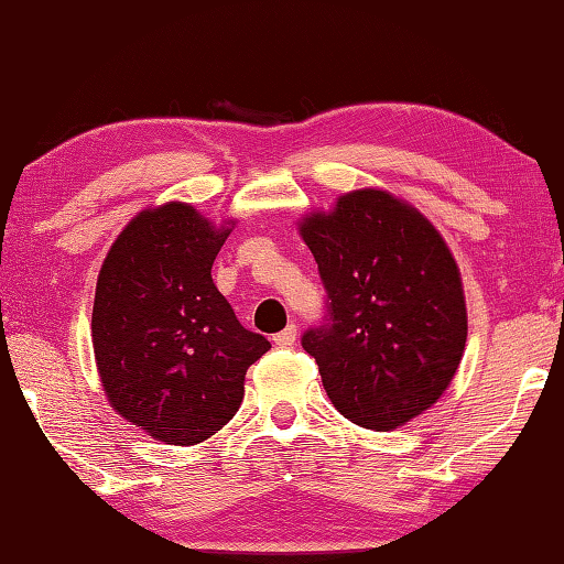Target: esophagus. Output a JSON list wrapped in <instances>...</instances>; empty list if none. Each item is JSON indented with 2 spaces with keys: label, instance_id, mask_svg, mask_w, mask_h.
Returning a JSON list of instances; mask_svg holds the SVG:
<instances>
[{
  "label": "esophagus",
  "instance_id": "esophagus-1",
  "mask_svg": "<svg viewBox=\"0 0 564 564\" xmlns=\"http://www.w3.org/2000/svg\"><path fill=\"white\" fill-rule=\"evenodd\" d=\"M295 338H299V326H295V323H289V326H285L281 333H275L273 343L279 348H291L293 343H295Z\"/></svg>",
  "mask_w": 564,
  "mask_h": 564
}]
</instances>
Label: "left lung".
<instances>
[{"mask_svg":"<svg viewBox=\"0 0 564 564\" xmlns=\"http://www.w3.org/2000/svg\"><path fill=\"white\" fill-rule=\"evenodd\" d=\"M301 236L328 293L326 316L301 343L328 398L370 431L408 423L443 395L465 350L451 248L423 214L378 188L305 216Z\"/></svg>","mask_w":564,"mask_h":564,"instance_id":"obj_1","label":"left lung"}]
</instances>
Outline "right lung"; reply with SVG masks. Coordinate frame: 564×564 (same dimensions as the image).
Returning a JSON list of instances; mask_svg holds the SVG:
<instances>
[{"mask_svg":"<svg viewBox=\"0 0 564 564\" xmlns=\"http://www.w3.org/2000/svg\"><path fill=\"white\" fill-rule=\"evenodd\" d=\"M231 228L194 206L147 208L104 259L91 343L111 408L166 445H196L236 415L271 343L238 323L212 279Z\"/></svg>","mask_w":564,"mask_h":564,"instance_id":"right-lung-1","label":"right lung"}]
</instances>
